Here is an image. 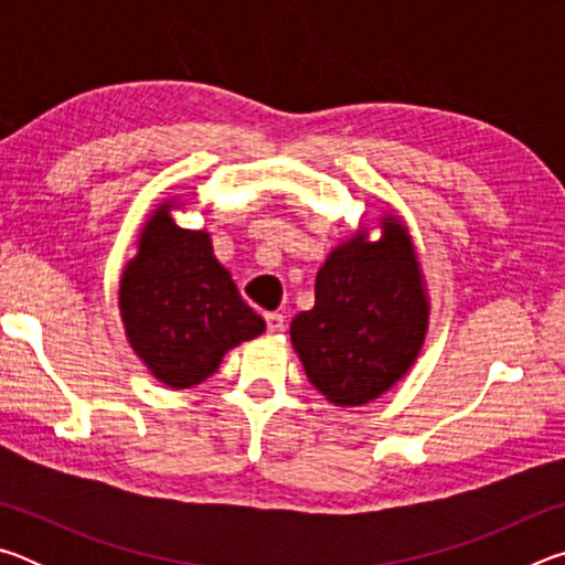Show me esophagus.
<instances>
[{
    "mask_svg": "<svg viewBox=\"0 0 565 565\" xmlns=\"http://www.w3.org/2000/svg\"><path fill=\"white\" fill-rule=\"evenodd\" d=\"M266 329H269L271 333L284 331V317H281V313H266Z\"/></svg>",
    "mask_w": 565,
    "mask_h": 565,
    "instance_id": "obj_1",
    "label": "esophagus"
}]
</instances>
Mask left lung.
<instances>
[{
    "label": "left lung",
    "mask_w": 565,
    "mask_h": 565,
    "mask_svg": "<svg viewBox=\"0 0 565 565\" xmlns=\"http://www.w3.org/2000/svg\"><path fill=\"white\" fill-rule=\"evenodd\" d=\"M428 329V299L416 248L396 216L333 248L317 274L313 309L296 313L291 343L306 376L337 406H363L416 361Z\"/></svg>",
    "instance_id": "1"
}]
</instances>
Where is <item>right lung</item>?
<instances>
[{
    "label": "right lung",
    "mask_w": 565,
    "mask_h": 565,
    "mask_svg": "<svg viewBox=\"0 0 565 565\" xmlns=\"http://www.w3.org/2000/svg\"><path fill=\"white\" fill-rule=\"evenodd\" d=\"M171 209L174 202L161 204L141 228L139 252L119 281V311L151 374L169 388H191L266 323L216 262L209 234L177 226Z\"/></svg>",
    "instance_id": "1"
}]
</instances>
